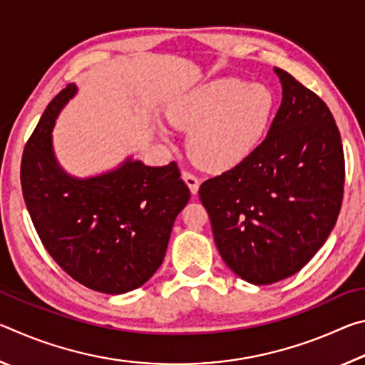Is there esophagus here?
I'll return each mask as SVG.
<instances>
[{
    "label": "esophagus",
    "mask_w": 365,
    "mask_h": 365,
    "mask_svg": "<svg viewBox=\"0 0 365 365\" xmlns=\"http://www.w3.org/2000/svg\"><path fill=\"white\" fill-rule=\"evenodd\" d=\"M182 178H183V182L188 185L191 195H196L197 190H200V178L191 174V172H187V170L182 172Z\"/></svg>",
    "instance_id": "34e87169"
}]
</instances>
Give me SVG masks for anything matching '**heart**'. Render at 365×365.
<instances>
[{"instance_id": "b5f03b06", "label": "heart", "mask_w": 365, "mask_h": 365, "mask_svg": "<svg viewBox=\"0 0 365 365\" xmlns=\"http://www.w3.org/2000/svg\"><path fill=\"white\" fill-rule=\"evenodd\" d=\"M275 109L270 86L222 77L187 91L172 106L170 120L191 130L188 151L195 163L222 172L237 168L261 146ZM159 135L170 140L165 127H159Z\"/></svg>"}]
</instances>
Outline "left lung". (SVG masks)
<instances>
[{
  "label": "left lung",
  "instance_id": "8db88e82",
  "mask_svg": "<svg viewBox=\"0 0 365 365\" xmlns=\"http://www.w3.org/2000/svg\"><path fill=\"white\" fill-rule=\"evenodd\" d=\"M274 71L282 104L267 137L200 188L222 259L252 285L304 267L329 238L343 200V145L330 109L288 72Z\"/></svg>",
  "mask_w": 365,
  "mask_h": 365
}]
</instances>
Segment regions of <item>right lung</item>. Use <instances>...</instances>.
<instances>
[{
  "instance_id": "right-lung-1",
  "label": "right lung",
  "mask_w": 365,
  "mask_h": 365,
  "mask_svg": "<svg viewBox=\"0 0 365 365\" xmlns=\"http://www.w3.org/2000/svg\"><path fill=\"white\" fill-rule=\"evenodd\" d=\"M77 91L76 83L67 85L27 141L22 193L41 243L59 267L86 288L122 294L145 285L163 264L190 190L175 163L151 168L128 156L91 177L64 170L54 154L53 128Z\"/></svg>"
}]
</instances>
